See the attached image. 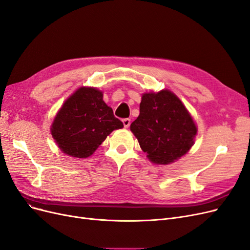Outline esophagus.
I'll list each match as a JSON object with an SVG mask.
<instances>
[{
  "label": "esophagus",
  "mask_w": 250,
  "mask_h": 250,
  "mask_svg": "<svg viewBox=\"0 0 250 250\" xmlns=\"http://www.w3.org/2000/svg\"><path fill=\"white\" fill-rule=\"evenodd\" d=\"M130 123H131L130 119H128V118L123 119V124H124V127H125V128H128L129 126H130Z\"/></svg>",
  "instance_id": "1"
}]
</instances>
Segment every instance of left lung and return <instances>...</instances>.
<instances>
[{"label":"left lung","instance_id":"1","mask_svg":"<svg viewBox=\"0 0 250 250\" xmlns=\"http://www.w3.org/2000/svg\"><path fill=\"white\" fill-rule=\"evenodd\" d=\"M130 130L148 158L157 165H168L192 147L196 127L183 103L167 90L146 93L140 116Z\"/></svg>","mask_w":250,"mask_h":250}]
</instances>
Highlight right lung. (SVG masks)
<instances>
[{"instance_id": "1", "label": "right lung", "mask_w": 250, "mask_h": 250, "mask_svg": "<svg viewBox=\"0 0 250 250\" xmlns=\"http://www.w3.org/2000/svg\"><path fill=\"white\" fill-rule=\"evenodd\" d=\"M102 98V92L83 87L59 110L51 125V135L65 154L87 158L111 131L123 127Z\"/></svg>"}]
</instances>
